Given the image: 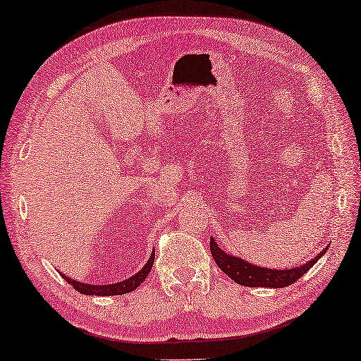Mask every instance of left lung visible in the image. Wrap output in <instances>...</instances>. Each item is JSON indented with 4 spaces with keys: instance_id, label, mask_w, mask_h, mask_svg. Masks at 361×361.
Wrapping results in <instances>:
<instances>
[{
    "instance_id": "8db88e82",
    "label": "left lung",
    "mask_w": 361,
    "mask_h": 361,
    "mask_svg": "<svg viewBox=\"0 0 361 361\" xmlns=\"http://www.w3.org/2000/svg\"><path fill=\"white\" fill-rule=\"evenodd\" d=\"M326 250L328 247H324L323 252H319L313 260L300 267L286 268V270H270V268L255 267L254 263L223 252L219 244L214 241V238H210V252L220 270L225 271V274H228L234 283L247 286V288H286V286L295 283L300 276H304V273L322 259Z\"/></svg>"
}]
</instances>
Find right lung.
<instances>
[{
    "instance_id": "right-lung-1",
    "label": "right lung",
    "mask_w": 361,
    "mask_h": 361,
    "mask_svg": "<svg viewBox=\"0 0 361 361\" xmlns=\"http://www.w3.org/2000/svg\"><path fill=\"white\" fill-rule=\"evenodd\" d=\"M154 257H156V252H152L149 260H147L146 265L142 267L138 273L133 274V276L128 279H125V281H120V283L94 286V284H87V283H78V281H75V279L66 276V274H62V278H64L73 289H77L78 293H82V294H87V295H122V294H127V293H131V290H135L142 281H145L146 276L149 274L151 268H152Z\"/></svg>"
}]
</instances>
